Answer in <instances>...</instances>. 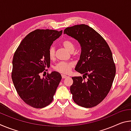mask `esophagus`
Listing matches in <instances>:
<instances>
[{"label":"esophagus","mask_w":131,"mask_h":131,"mask_svg":"<svg viewBox=\"0 0 131 131\" xmlns=\"http://www.w3.org/2000/svg\"><path fill=\"white\" fill-rule=\"evenodd\" d=\"M68 76H66V75H64V74H62V79H65Z\"/></svg>","instance_id":"obj_1"}]
</instances>
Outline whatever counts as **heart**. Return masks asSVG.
Wrapping results in <instances>:
<instances>
[{
    "instance_id": "heart-1",
    "label": "heart",
    "mask_w": 131,
    "mask_h": 131,
    "mask_svg": "<svg viewBox=\"0 0 131 131\" xmlns=\"http://www.w3.org/2000/svg\"><path fill=\"white\" fill-rule=\"evenodd\" d=\"M62 45L65 49L69 52L74 51V45L73 43L69 40H66L62 42ZM48 56L51 59H53L55 58V48L54 47H51L48 50ZM73 66L72 63L60 62L55 66V70L62 74L69 73L71 69Z\"/></svg>"
}]
</instances>
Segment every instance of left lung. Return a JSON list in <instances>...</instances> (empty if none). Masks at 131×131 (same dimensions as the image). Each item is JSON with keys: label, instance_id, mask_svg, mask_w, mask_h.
I'll return each mask as SVG.
<instances>
[{"label": "left lung", "instance_id": "obj_1", "mask_svg": "<svg viewBox=\"0 0 131 131\" xmlns=\"http://www.w3.org/2000/svg\"><path fill=\"white\" fill-rule=\"evenodd\" d=\"M63 34L76 39L81 46L75 70L83 76L72 77L70 90L73 99L82 107L96 106L109 92L116 75L109 46L96 31L85 24L66 28Z\"/></svg>", "mask_w": 131, "mask_h": 131}]
</instances>
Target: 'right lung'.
I'll list each match as a JSON object with an SVG mask.
<instances>
[{"label": "right lung", "mask_w": 131, "mask_h": 131, "mask_svg": "<svg viewBox=\"0 0 131 131\" xmlns=\"http://www.w3.org/2000/svg\"><path fill=\"white\" fill-rule=\"evenodd\" d=\"M62 33V30H35L22 40L14 53L13 84L24 102L33 107L43 108L50 104L62 79L61 74L55 71L47 73L45 78L40 76L46 67H50L48 50Z\"/></svg>", "instance_id": "right-lung-1"}]
</instances>
